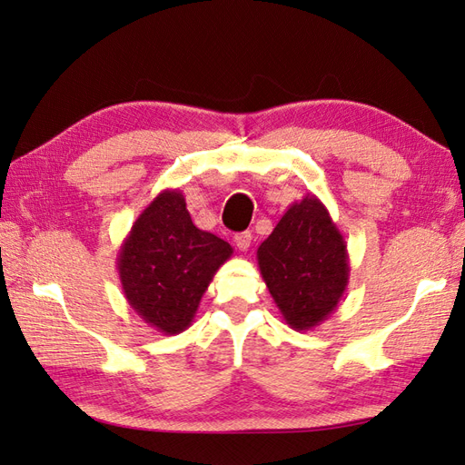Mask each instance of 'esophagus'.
<instances>
[{"label": "esophagus", "mask_w": 465, "mask_h": 465, "mask_svg": "<svg viewBox=\"0 0 465 465\" xmlns=\"http://www.w3.org/2000/svg\"><path fill=\"white\" fill-rule=\"evenodd\" d=\"M234 244L239 248L241 252H246L248 248L252 244V232L251 231H242V232H236L234 234Z\"/></svg>", "instance_id": "obj_1"}]
</instances>
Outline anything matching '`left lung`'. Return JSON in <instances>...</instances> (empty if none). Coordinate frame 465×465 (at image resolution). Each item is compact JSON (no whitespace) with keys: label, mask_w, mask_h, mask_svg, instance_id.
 <instances>
[{"label":"left lung","mask_w":465,"mask_h":465,"mask_svg":"<svg viewBox=\"0 0 465 465\" xmlns=\"http://www.w3.org/2000/svg\"><path fill=\"white\" fill-rule=\"evenodd\" d=\"M256 258L270 296L292 330H312L341 303L351 270L347 244L315 195L292 203L258 246Z\"/></svg>","instance_id":"obj_1"}]
</instances>
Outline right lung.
<instances>
[{"label":"right lung","instance_id":"obj_1","mask_svg":"<svg viewBox=\"0 0 465 465\" xmlns=\"http://www.w3.org/2000/svg\"><path fill=\"white\" fill-rule=\"evenodd\" d=\"M232 246L197 229L179 189L147 205L118 251L120 284L130 308L163 335L185 331Z\"/></svg>","mask_w":465,"mask_h":465}]
</instances>
